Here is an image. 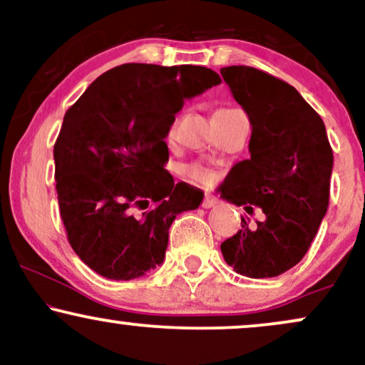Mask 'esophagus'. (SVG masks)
<instances>
[{"mask_svg":"<svg viewBox=\"0 0 365 365\" xmlns=\"http://www.w3.org/2000/svg\"><path fill=\"white\" fill-rule=\"evenodd\" d=\"M216 204H217L216 197H212V195H206V197H204V200H202V207H204V209L215 207Z\"/></svg>","mask_w":365,"mask_h":365,"instance_id":"esophagus-1","label":"esophagus"}]
</instances>
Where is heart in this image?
I'll use <instances>...</instances> for the list:
<instances>
[{
	"label": "heart",
	"mask_w": 365,
	"mask_h": 365,
	"mask_svg": "<svg viewBox=\"0 0 365 365\" xmlns=\"http://www.w3.org/2000/svg\"><path fill=\"white\" fill-rule=\"evenodd\" d=\"M226 111H232V110L220 108V110L215 111V115L216 113H226ZM183 173H185L190 180H194V182H199V183H209L212 180L211 171L206 170L204 166H200V165H188L187 168L183 170Z\"/></svg>",
	"instance_id": "b5f03b06"
}]
</instances>
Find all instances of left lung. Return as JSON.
I'll return each mask as SVG.
<instances>
[{
	"label": "left lung",
	"mask_w": 365,
	"mask_h": 365,
	"mask_svg": "<svg viewBox=\"0 0 365 365\" xmlns=\"http://www.w3.org/2000/svg\"><path fill=\"white\" fill-rule=\"evenodd\" d=\"M235 101L252 125L250 158L237 163L221 197L264 221L221 244L228 266L249 278H274L307 254L328 211L331 149L321 116L290 83L252 66L221 68Z\"/></svg>",
	"instance_id": "obj_1"
}]
</instances>
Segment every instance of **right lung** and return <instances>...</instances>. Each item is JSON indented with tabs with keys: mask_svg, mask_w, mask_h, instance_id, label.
<instances>
[{
	"mask_svg": "<svg viewBox=\"0 0 365 365\" xmlns=\"http://www.w3.org/2000/svg\"><path fill=\"white\" fill-rule=\"evenodd\" d=\"M220 82L206 66L127 63L65 113L53 153L58 204L70 245L92 271L133 279L165 261L171 223L204 197L165 170V139L185 99ZM149 202L153 210L131 215Z\"/></svg>",
	"mask_w": 365,
	"mask_h": 365,
	"instance_id": "1",
	"label": "right lung"
}]
</instances>
